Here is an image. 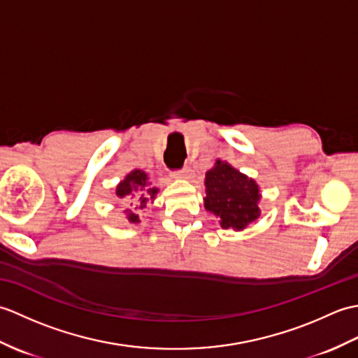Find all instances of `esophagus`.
<instances>
[{"label":"esophagus","mask_w":358,"mask_h":358,"mask_svg":"<svg viewBox=\"0 0 358 358\" xmlns=\"http://www.w3.org/2000/svg\"><path fill=\"white\" fill-rule=\"evenodd\" d=\"M172 177H173V178H185V180H189V178L192 177V169H191V167H183V169L173 172Z\"/></svg>","instance_id":"1"}]
</instances>
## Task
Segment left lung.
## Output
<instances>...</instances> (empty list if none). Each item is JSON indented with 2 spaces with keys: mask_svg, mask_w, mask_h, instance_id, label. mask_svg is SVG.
Listing matches in <instances>:
<instances>
[{
  "mask_svg": "<svg viewBox=\"0 0 358 358\" xmlns=\"http://www.w3.org/2000/svg\"><path fill=\"white\" fill-rule=\"evenodd\" d=\"M204 186V208L220 218L223 229L243 231L260 217L258 185L229 163L217 159L215 166L206 172Z\"/></svg>",
  "mask_w": 358,
  "mask_h": 358,
  "instance_id": "obj_1",
  "label": "left lung"
}]
</instances>
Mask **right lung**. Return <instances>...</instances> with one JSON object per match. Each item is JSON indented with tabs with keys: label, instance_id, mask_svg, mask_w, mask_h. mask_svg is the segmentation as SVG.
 <instances>
[{
	"label": "right lung",
	"instance_id": "obj_1",
	"mask_svg": "<svg viewBox=\"0 0 358 358\" xmlns=\"http://www.w3.org/2000/svg\"><path fill=\"white\" fill-rule=\"evenodd\" d=\"M158 194V187L150 185L148 173L140 169H135L126 175L123 181L117 186V196L121 200H129L136 204L135 209H143L149 200H154ZM126 218L129 223H140L138 214L131 209H126Z\"/></svg>",
	"mask_w": 358,
	"mask_h": 358
}]
</instances>
